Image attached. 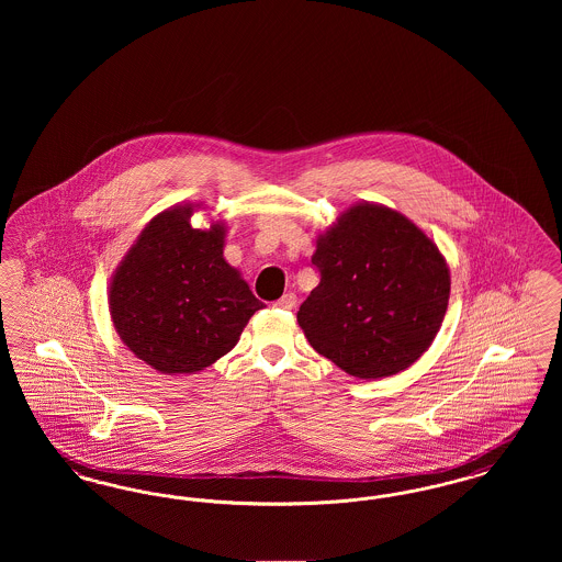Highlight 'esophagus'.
<instances>
[{
  "instance_id": "obj_1",
  "label": "esophagus",
  "mask_w": 562,
  "mask_h": 562,
  "mask_svg": "<svg viewBox=\"0 0 562 562\" xmlns=\"http://www.w3.org/2000/svg\"><path fill=\"white\" fill-rule=\"evenodd\" d=\"M294 305H296V294L294 293L282 294L276 301V307H280V310H293Z\"/></svg>"
}]
</instances>
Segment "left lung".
I'll return each instance as SVG.
<instances>
[{
	"mask_svg": "<svg viewBox=\"0 0 562 562\" xmlns=\"http://www.w3.org/2000/svg\"><path fill=\"white\" fill-rule=\"evenodd\" d=\"M321 284L296 322L310 346L358 379L401 373L428 351L451 294L438 246L404 214L358 202L316 240Z\"/></svg>",
	"mask_w": 562,
	"mask_h": 562,
	"instance_id": "8db88e82",
	"label": "left lung"
}]
</instances>
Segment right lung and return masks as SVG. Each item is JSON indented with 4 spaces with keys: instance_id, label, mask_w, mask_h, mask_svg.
Returning <instances> with one entry per match:
<instances>
[{
    "instance_id": "right-lung-1",
    "label": "right lung",
    "mask_w": 562,
    "mask_h": 562,
    "mask_svg": "<svg viewBox=\"0 0 562 562\" xmlns=\"http://www.w3.org/2000/svg\"><path fill=\"white\" fill-rule=\"evenodd\" d=\"M200 204L156 214L115 268L109 312L138 360L164 374H193L240 341L263 303L225 257V221L191 225Z\"/></svg>"
}]
</instances>
